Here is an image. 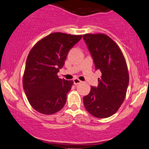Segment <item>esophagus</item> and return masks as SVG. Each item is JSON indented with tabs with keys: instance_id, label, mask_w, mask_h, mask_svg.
Segmentation results:
<instances>
[{
	"instance_id": "1",
	"label": "esophagus",
	"mask_w": 149,
	"mask_h": 149,
	"mask_svg": "<svg viewBox=\"0 0 149 149\" xmlns=\"http://www.w3.org/2000/svg\"><path fill=\"white\" fill-rule=\"evenodd\" d=\"M73 81H74V84L75 85L78 84H80L81 82V80H79V79H77V78H75V79H73Z\"/></svg>"
}]
</instances>
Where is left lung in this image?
Masks as SVG:
<instances>
[{
    "label": "left lung",
    "instance_id": "obj_1",
    "mask_svg": "<svg viewBox=\"0 0 149 149\" xmlns=\"http://www.w3.org/2000/svg\"><path fill=\"white\" fill-rule=\"evenodd\" d=\"M84 40L93 57L96 70L101 72L98 87L91 86L83 98L88 113L98 118L114 115L123 104L129 84L126 61L118 45L104 34H86Z\"/></svg>",
    "mask_w": 149,
    "mask_h": 149
}]
</instances>
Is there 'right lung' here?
Listing matches in <instances>:
<instances>
[{"label":"right lung","mask_w":149,"mask_h":149,"mask_svg":"<svg viewBox=\"0 0 149 149\" xmlns=\"http://www.w3.org/2000/svg\"><path fill=\"white\" fill-rule=\"evenodd\" d=\"M82 35L55 32L41 38L33 46L26 58L22 84L31 107L43 115L60 111L66 103L72 80L58 77L70 49Z\"/></svg>","instance_id":"add662e5"}]
</instances>
